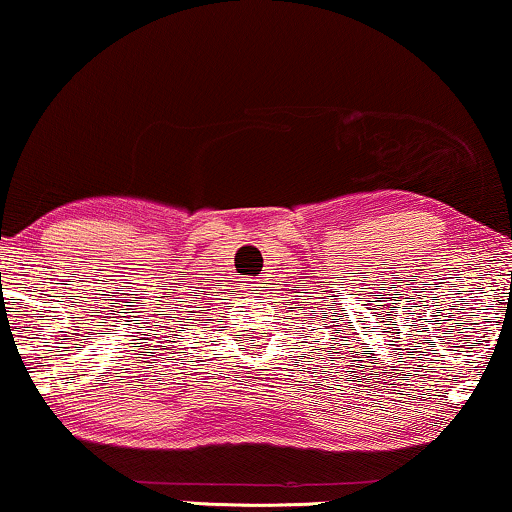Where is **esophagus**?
<instances>
[{
	"instance_id": "obj_1",
	"label": "esophagus",
	"mask_w": 512,
	"mask_h": 512,
	"mask_svg": "<svg viewBox=\"0 0 512 512\" xmlns=\"http://www.w3.org/2000/svg\"><path fill=\"white\" fill-rule=\"evenodd\" d=\"M261 282H258V279H244V284H242V289L247 291V296H258V293H261Z\"/></svg>"
}]
</instances>
